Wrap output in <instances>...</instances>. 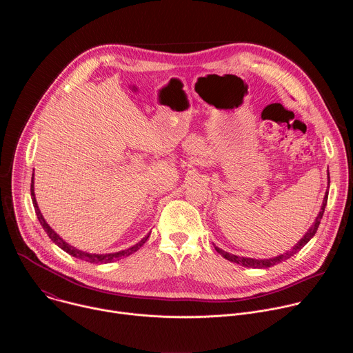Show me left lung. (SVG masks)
<instances>
[{"label":"left lung","mask_w":353,"mask_h":353,"mask_svg":"<svg viewBox=\"0 0 353 353\" xmlns=\"http://www.w3.org/2000/svg\"><path fill=\"white\" fill-rule=\"evenodd\" d=\"M328 185H330V174H328ZM327 199H328V191L325 192V196H324V199H323V205H321V210H320V212H319V216L316 218V222L312 225V228L307 230V233L303 236V239H301L290 251H286L285 254H281V256L274 257V259H270V260H256V259H247V257H237V256H234V254L226 253V251L221 250V248L216 247V245H214V247H215V250L218 251V253H219L223 259H226V260H229V261H232V263H236V264H241V265H244V267H247V268H268V267H274V265H276V264H279V263H282V261L290 259L293 254L299 253V251H300L301 248H303V247L310 241V239L317 233V229H319V226H320L321 218H323L324 211H325Z\"/></svg>","instance_id":"obj_1"}]
</instances>
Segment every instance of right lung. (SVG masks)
Listing matches in <instances>:
<instances>
[{
  "label": "right lung",
  "instance_id": "1",
  "mask_svg": "<svg viewBox=\"0 0 353 353\" xmlns=\"http://www.w3.org/2000/svg\"><path fill=\"white\" fill-rule=\"evenodd\" d=\"M30 194H32V201H33L34 212H36V215H37V219H39L40 225L43 226L44 232L47 233V236H48L50 239H52V241L56 243L61 250H64L65 253H68L70 256L77 257V259L83 260V261H88V263H90V264H108V263H113V261H116V260L128 257L130 254L135 253L137 250H139V248L143 245V243L148 240V237H149V234H150V233L146 234V236H145L141 241H138L135 245H132V247H130V248H127V250H121V251H119V253H110V254H90V253H85V251L78 250V248L70 245L65 240H63L52 228H50V226L47 225V222L44 221L43 215L40 214V210H39L37 203H36L34 192H33V177H32V184H30Z\"/></svg>",
  "mask_w": 353,
  "mask_h": 353
}]
</instances>
